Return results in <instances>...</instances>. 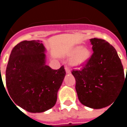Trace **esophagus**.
Segmentation results:
<instances>
[{"label":"esophagus","mask_w":127,"mask_h":127,"mask_svg":"<svg viewBox=\"0 0 127 127\" xmlns=\"http://www.w3.org/2000/svg\"><path fill=\"white\" fill-rule=\"evenodd\" d=\"M65 69L66 73H67V74H70V69H69V67L66 66V67H65Z\"/></svg>","instance_id":"34e87169"}]
</instances>
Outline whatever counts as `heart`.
Instances as JSON below:
<instances>
[{
  "mask_svg": "<svg viewBox=\"0 0 127 127\" xmlns=\"http://www.w3.org/2000/svg\"><path fill=\"white\" fill-rule=\"evenodd\" d=\"M91 56V51L86 47L77 46L72 48L68 53V57L72 58L71 64L75 67H81L86 64Z\"/></svg>",
  "mask_w": 127,
  "mask_h": 127,
  "instance_id": "obj_1",
  "label": "heart"
}]
</instances>
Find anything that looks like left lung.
<instances>
[{"label":"left lung","instance_id":"obj_1","mask_svg":"<svg viewBox=\"0 0 127 127\" xmlns=\"http://www.w3.org/2000/svg\"><path fill=\"white\" fill-rule=\"evenodd\" d=\"M94 53L81 70H73L79 100L85 106L101 109L113 104L125 81L120 58L105 40L91 39Z\"/></svg>","mask_w":127,"mask_h":127}]
</instances>
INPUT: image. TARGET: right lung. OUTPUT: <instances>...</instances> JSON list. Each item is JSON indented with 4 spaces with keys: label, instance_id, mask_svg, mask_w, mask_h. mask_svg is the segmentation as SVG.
<instances>
[{
    "label": "right lung",
    "instance_id": "right-lung-1",
    "mask_svg": "<svg viewBox=\"0 0 127 127\" xmlns=\"http://www.w3.org/2000/svg\"><path fill=\"white\" fill-rule=\"evenodd\" d=\"M45 52L42 41H22L13 48L7 65L9 97L30 113H42L55 105L66 74L64 66L53 70L46 64Z\"/></svg>",
    "mask_w": 127,
    "mask_h": 127
}]
</instances>
